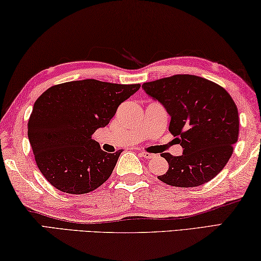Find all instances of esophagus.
Masks as SVG:
<instances>
[{
	"label": "esophagus",
	"mask_w": 261,
	"mask_h": 261,
	"mask_svg": "<svg viewBox=\"0 0 261 261\" xmlns=\"http://www.w3.org/2000/svg\"><path fill=\"white\" fill-rule=\"evenodd\" d=\"M140 155L143 156V158H146V159H151L154 156V154H152V153H148L146 151H140Z\"/></svg>",
	"instance_id": "obj_1"
}]
</instances>
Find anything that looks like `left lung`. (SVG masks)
Returning a JSON list of instances; mask_svg holds the SVG:
<instances>
[{
  "label": "left lung",
  "instance_id": "1",
  "mask_svg": "<svg viewBox=\"0 0 261 261\" xmlns=\"http://www.w3.org/2000/svg\"><path fill=\"white\" fill-rule=\"evenodd\" d=\"M142 87L167 110L168 130L184 148L179 156L161 153L169 167L158 179L185 188L214 179L227 164L238 140V109L230 94L213 81L189 74L145 82Z\"/></svg>",
  "mask_w": 261,
  "mask_h": 261
}]
</instances>
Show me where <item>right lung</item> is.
<instances>
[{
  "instance_id": "obj_1",
  "label": "right lung",
  "mask_w": 261,
  "mask_h": 261,
  "mask_svg": "<svg viewBox=\"0 0 261 261\" xmlns=\"http://www.w3.org/2000/svg\"><path fill=\"white\" fill-rule=\"evenodd\" d=\"M139 88L87 79L52 86L37 98L28 137L37 166L53 187L79 195L109 179L122 150L102 151L92 136Z\"/></svg>"
}]
</instances>
